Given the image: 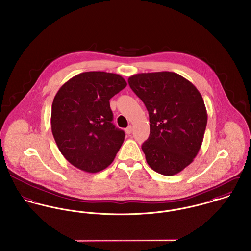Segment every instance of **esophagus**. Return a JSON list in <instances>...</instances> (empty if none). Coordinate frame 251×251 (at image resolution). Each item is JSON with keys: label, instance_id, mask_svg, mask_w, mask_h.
Listing matches in <instances>:
<instances>
[{"label": "esophagus", "instance_id": "1", "mask_svg": "<svg viewBox=\"0 0 251 251\" xmlns=\"http://www.w3.org/2000/svg\"><path fill=\"white\" fill-rule=\"evenodd\" d=\"M131 132H132V126H129L128 127H126V133L129 135Z\"/></svg>", "mask_w": 251, "mask_h": 251}]
</instances>
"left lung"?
Returning a JSON list of instances; mask_svg holds the SVG:
<instances>
[{
  "instance_id": "obj_1",
  "label": "left lung",
  "mask_w": 251,
  "mask_h": 251,
  "mask_svg": "<svg viewBox=\"0 0 251 251\" xmlns=\"http://www.w3.org/2000/svg\"><path fill=\"white\" fill-rule=\"evenodd\" d=\"M128 84L149 112L150 136L142 145L147 163L161 175L178 174L204 139L208 115L201 94L175 72L134 74Z\"/></svg>"
}]
</instances>
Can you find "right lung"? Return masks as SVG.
I'll return each mask as SVG.
<instances>
[{"label": "right lung", "instance_id": "obj_1", "mask_svg": "<svg viewBox=\"0 0 251 251\" xmlns=\"http://www.w3.org/2000/svg\"><path fill=\"white\" fill-rule=\"evenodd\" d=\"M126 85L116 73L83 72L56 94L51 129L60 151L74 167L97 173L113 162L126 134L112 123L109 100Z\"/></svg>", "mask_w": 251, "mask_h": 251}]
</instances>
